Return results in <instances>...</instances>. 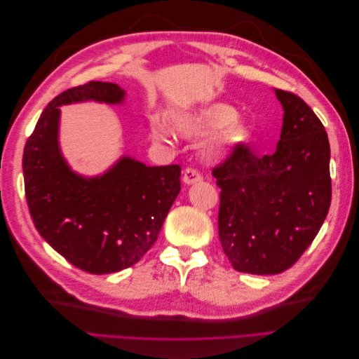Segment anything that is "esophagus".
<instances>
[{"label": "esophagus", "mask_w": 359, "mask_h": 359, "mask_svg": "<svg viewBox=\"0 0 359 359\" xmlns=\"http://www.w3.org/2000/svg\"><path fill=\"white\" fill-rule=\"evenodd\" d=\"M202 180V175H201V172L198 170V169H193V168H186L184 169V172H182V181L186 182V184H194V182H198V181H201Z\"/></svg>", "instance_id": "obj_1"}]
</instances>
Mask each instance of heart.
<instances>
[{
	"label": "heart",
	"mask_w": 359,
	"mask_h": 359,
	"mask_svg": "<svg viewBox=\"0 0 359 359\" xmlns=\"http://www.w3.org/2000/svg\"><path fill=\"white\" fill-rule=\"evenodd\" d=\"M238 118V111L227 103H210L196 109L175 112L169 116V124L177 133L186 137H205L214 135L208 149L211 157H224L253 142V128ZM151 133L156 139H168L169 128L158 119L151 123Z\"/></svg>",
	"instance_id": "1"
}]
</instances>
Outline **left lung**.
I'll list each match as a JSON object with an SVG mask.
<instances>
[{
	"mask_svg": "<svg viewBox=\"0 0 359 359\" xmlns=\"http://www.w3.org/2000/svg\"><path fill=\"white\" fill-rule=\"evenodd\" d=\"M283 127L273 154L238 149L212 169L220 191L219 236L240 273L290 268L318 235L331 205L330 142L320 119L297 94L274 90Z\"/></svg>",
	"mask_w": 359,
	"mask_h": 359,
	"instance_id": "left-lung-1",
	"label": "left lung"
}]
</instances>
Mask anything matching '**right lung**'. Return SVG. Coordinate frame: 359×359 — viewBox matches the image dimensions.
<instances>
[{
    "mask_svg": "<svg viewBox=\"0 0 359 359\" xmlns=\"http://www.w3.org/2000/svg\"><path fill=\"white\" fill-rule=\"evenodd\" d=\"M116 83L91 81L57 95L41 112L24 149L25 196L45 241L90 274H109L139 262L156 243L181 190L180 165L147 166L121 157L103 175L73 172L58 145L60 106L124 100Z\"/></svg>",
    "mask_w": 359,
    "mask_h": 359,
    "instance_id": "right-lung-1",
    "label": "right lung"
}]
</instances>
